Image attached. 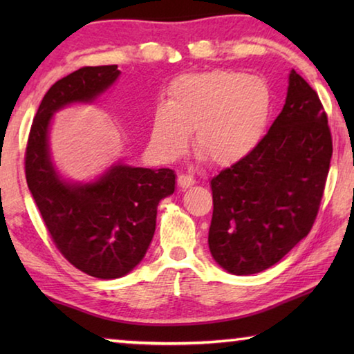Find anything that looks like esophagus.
Returning a JSON list of instances; mask_svg holds the SVG:
<instances>
[{
	"mask_svg": "<svg viewBox=\"0 0 354 354\" xmlns=\"http://www.w3.org/2000/svg\"><path fill=\"white\" fill-rule=\"evenodd\" d=\"M195 178L190 176V175H179L178 176V185L181 189H189L192 185H195Z\"/></svg>",
	"mask_w": 354,
	"mask_h": 354,
	"instance_id": "esophagus-1",
	"label": "esophagus"
}]
</instances>
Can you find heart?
Masks as SVG:
<instances>
[{"label":"heart","mask_w":354,"mask_h":354,"mask_svg":"<svg viewBox=\"0 0 354 354\" xmlns=\"http://www.w3.org/2000/svg\"><path fill=\"white\" fill-rule=\"evenodd\" d=\"M273 93L266 80L234 70L178 76L165 104L154 109L151 145L165 160L194 148L215 167L241 162L259 147L270 122Z\"/></svg>","instance_id":"heart-1"}]
</instances>
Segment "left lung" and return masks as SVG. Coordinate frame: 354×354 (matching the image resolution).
<instances>
[{"instance_id": "obj_1", "label": "left lung", "mask_w": 354, "mask_h": 354, "mask_svg": "<svg viewBox=\"0 0 354 354\" xmlns=\"http://www.w3.org/2000/svg\"><path fill=\"white\" fill-rule=\"evenodd\" d=\"M331 156L319 95L290 70L283 111L259 147L211 179L214 261L247 277L283 259L314 225Z\"/></svg>"}]
</instances>
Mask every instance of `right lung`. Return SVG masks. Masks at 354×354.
Here are the masks:
<instances>
[{
    "mask_svg": "<svg viewBox=\"0 0 354 354\" xmlns=\"http://www.w3.org/2000/svg\"><path fill=\"white\" fill-rule=\"evenodd\" d=\"M117 65L84 67L53 84L35 113L26 147V181L56 247L98 279L128 274L145 257L160 200L175 192V171L115 160L91 181L65 178L53 159V117L71 104H95L117 82Z\"/></svg>",
    "mask_w": 354,
    "mask_h": 354,
    "instance_id": "right-lung-1",
    "label": "right lung"
}]
</instances>
